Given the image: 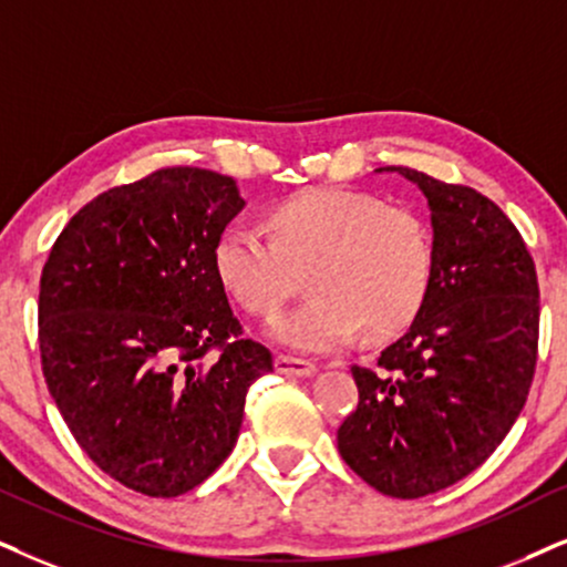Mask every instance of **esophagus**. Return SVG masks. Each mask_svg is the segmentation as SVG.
<instances>
[{"label": "esophagus", "instance_id": "obj_1", "mask_svg": "<svg viewBox=\"0 0 567 567\" xmlns=\"http://www.w3.org/2000/svg\"><path fill=\"white\" fill-rule=\"evenodd\" d=\"M275 367L279 374L285 377H313L319 371L317 363L303 361V358H292V355H277Z\"/></svg>", "mask_w": 567, "mask_h": 567}]
</instances>
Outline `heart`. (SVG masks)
Masks as SVG:
<instances>
[{
  "label": "heart",
  "instance_id": "heart-1",
  "mask_svg": "<svg viewBox=\"0 0 567 567\" xmlns=\"http://www.w3.org/2000/svg\"><path fill=\"white\" fill-rule=\"evenodd\" d=\"M269 235L233 225L214 246L221 288L256 317H275L308 271L313 292L269 324V337L298 353L348 346L361 327L390 334L424 303L434 269L426 221L374 196L313 188L271 209Z\"/></svg>",
  "mask_w": 567,
  "mask_h": 567
}]
</instances>
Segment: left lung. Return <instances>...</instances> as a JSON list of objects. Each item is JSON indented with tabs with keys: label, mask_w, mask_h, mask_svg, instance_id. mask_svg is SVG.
<instances>
[{
	"label": "left lung",
	"mask_w": 567,
	"mask_h": 567,
	"mask_svg": "<svg viewBox=\"0 0 567 567\" xmlns=\"http://www.w3.org/2000/svg\"><path fill=\"white\" fill-rule=\"evenodd\" d=\"M432 212L434 269L419 313L374 369L353 367L358 408L342 461L386 497L415 499L476 471L526 405L539 346V282L515 225L474 188L408 167Z\"/></svg>",
	"instance_id": "obj_1"
}]
</instances>
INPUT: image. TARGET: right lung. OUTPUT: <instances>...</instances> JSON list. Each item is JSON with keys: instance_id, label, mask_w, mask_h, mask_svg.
I'll return each mask as SVG.
<instances>
[{"instance_id": "right-lung-1", "label": "right lung", "mask_w": 567, "mask_h": 567, "mask_svg": "<svg viewBox=\"0 0 567 567\" xmlns=\"http://www.w3.org/2000/svg\"><path fill=\"white\" fill-rule=\"evenodd\" d=\"M243 206L233 177L156 169L85 204L41 271L49 392L85 455L148 497L196 489L225 463L248 386L275 369L214 271Z\"/></svg>"}]
</instances>
